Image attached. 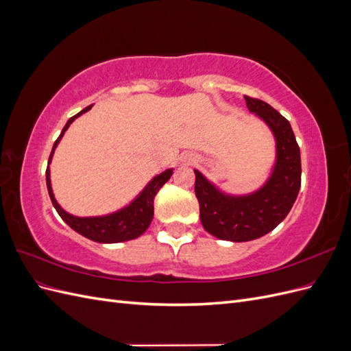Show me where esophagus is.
Listing matches in <instances>:
<instances>
[{
  "mask_svg": "<svg viewBox=\"0 0 351 351\" xmlns=\"http://www.w3.org/2000/svg\"><path fill=\"white\" fill-rule=\"evenodd\" d=\"M187 162H189V164H195V162H196V158H192V156H190V158L187 159Z\"/></svg>",
  "mask_w": 351,
  "mask_h": 351,
  "instance_id": "34e87169",
  "label": "esophagus"
}]
</instances>
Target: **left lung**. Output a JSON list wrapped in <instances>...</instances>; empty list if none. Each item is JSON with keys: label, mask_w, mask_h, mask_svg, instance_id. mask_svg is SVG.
<instances>
[{"label": "left lung", "mask_w": 351, "mask_h": 351, "mask_svg": "<svg viewBox=\"0 0 351 351\" xmlns=\"http://www.w3.org/2000/svg\"><path fill=\"white\" fill-rule=\"evenodd\" d=\"M244 99L275 139V162L267 182L252 193L230 195L195 169L202 226L217 239L237 243L259 239L277 227L289 215L302 184L300 149L289 120L267 102Z\"/></svg>", "instance_id": "obj_1"}]
</instances>
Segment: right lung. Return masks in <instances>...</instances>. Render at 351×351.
<instances>
[{
    "label": "right lung",
    "mask_w": 351,
    "mask_h": 351,
    "mask_svg": "<svg viewBox=\"0 0 351 351\" xmlns=\"http://www.w3.org/2000/svg\"><path fill=\"white\" fill-rule=\"evenodd\" d=\"M92 107H93V104L89 105V107H86L84 110H82L80 112H77L76 115H73L71 119L66 123L64 129H62L54 146H52V151H51V155L48 159V167H47L48 193H49L52 205H54L61 219L64 221L70 228L79 232L80 236L86 237L92 241H97V243L129 241V240H133V239H137L139 236H142L143 232L147 230V227L151 226V221L154 218V199H155L156 193L159 192V189H161L168 182L169 177L173 176V168H168L161 174L155 176L151 182L145 186L142 192L130 202L129 205H125L124 208L115 210V212H111V214L99 215V217H76V215L69 214L67 210H64L60 206V204L54 196V192H52L49 164L52 161V156H54L56 147L58 146L61 137L64 136V133L67 132L70 124L82 114L88 112Z\"/></svg>",
    "instance_id": "right-lung-1"
}]
</instances>
